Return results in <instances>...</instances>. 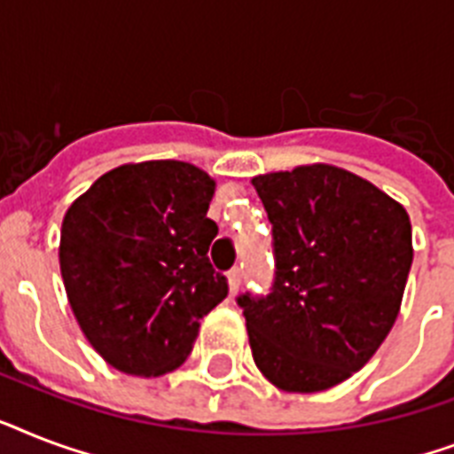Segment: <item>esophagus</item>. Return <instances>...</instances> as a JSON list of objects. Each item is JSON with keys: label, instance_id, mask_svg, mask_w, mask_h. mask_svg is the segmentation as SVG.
<instances>
[{"label": "esophagus", "instance_id": "34e87169", "mask_svg": "<svg viewBox=\"0 0 454 454\" xmlns=\"http://www.w3.org/2000/svg\"><path fill=\"white\" fill-rule=\"evenodd\" d=\"M240 269H233V270H228V276H226V283H228V290H231V294H233L238 287H240Z\"/></svg>", "mask_w": 454, "mask_h": 454}]
</instances>
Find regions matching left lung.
Returning a JSON list of instances; mask_svg holds the SVG:
<instances>
[{"label": "left lung", "instance_id": "8db88e82", "mask_svg": "<svg viewBox=\"0 0 454 454\" xmlns=\"http://www.w3.org/2000/svg\"><path fill=\"white\" fill-rule=\"evenodd\" d=\"M276 247L266 299H238L259 372L287 394L346 381L372 358L401 313L412 226L401 202L334 164L252 178Z\"/></svg>", "mask_w": 454, "mask_h": 454}]
</instances>
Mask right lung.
Masks as SVG:
<instances>
[{
    "mask_svg": "<svg viewBox=\"0 0 454 454\" xmlns=\"http://www.w3.org/2000/svg\"><path fill=\"white\" fill-rule=\"evenodd\" d=\"M205 169L145 160L106 171L67 207L59 262L80 330L108 365L134 377L174 372L200 323L226 299L207 259L219 233Z\"/></svg>",
    "mask_w": 454,
    "mask_h": 454,
    "instance_id": "right-lung-1",
    "label": "right lung"
}]
</instances>
